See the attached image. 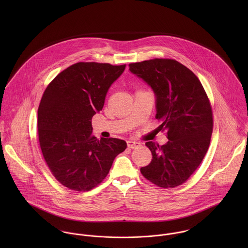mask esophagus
<instances>
[{
	"label": "esophagus",
	"mask_w": 248,
	"mask_h": 248,
	"mask_svg": "<svg viewBox=\"0 0 248 248\" xmlns=\"http://www.w3.org/2000/svg\"><path fill=\"white\" fill-rule=\"evenodd\" d=\"M127 145H128V148H131V149H136L140 146H141V143L138 141H133V140H129L127 141Z\"/></svg>",
	"instance_id": "1"
}]
</instances>
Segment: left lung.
I'll use <instances>...</instances> for the list:
<instances>
[{
	"mask_svg": "<svg viewBox=\"0 0 248 248\" xmlns=\"http://www.w3.org/2000/svg\"><path fill=\"white\" fill-rule=\"evenodd\" d=\"M156 96L155 118L166 132L165 145L146 142L153 159L140 168L142 176L161 188L184 183L204 158L211 140L213 111L197 75L175 59L155 58L129 64Z\"/></svg>",
	"mask_w": 248,
	"mask_h": 248,
	"instance_id": "8db88e82",
	"label": "left lung"
}]
</instances>
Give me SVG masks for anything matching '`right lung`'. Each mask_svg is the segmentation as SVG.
Instances as JSON below:
<instances>
[{
	"mask_svg": "<svg viewBox=\"0 0 248 248\" xmlns=\"http://www.w3.org/2000/svg\"><path fill=\"white\" fill-rule=\"evenodd\" d=\"M126 65L79 62L61 71L46 87L38 108L37 134L44 159L62 185L90 191L107 177L127 144L97 140L92 118L102 110L108 90Z\"/></svg>",
	"mask_w": 248,
	"mask_h": 248,
	"instance_id": "right-lung-1",
	"label": "right lung"
}]
</instances>
